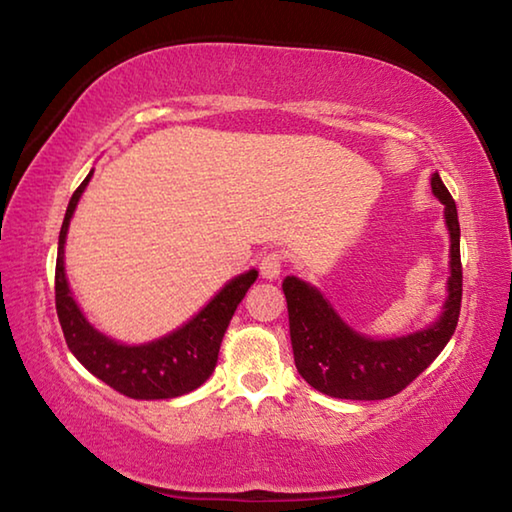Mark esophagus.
I'll return each mask as SVG.
<instances>
[{"instance_id": "obj_1", "label": "esophagus", "mask_w": 512, "mask_h": 512, "mask_svg": "<svg viewBox=\"0 0 512 512\" xmlns=\"http://www.w3.org/2000/svg\"><path fill=\"white\" fill-rule=\"evenodd\" d=\"M282 264H284V257L280 253H266L262 259H259V273L266 280H277L282 273Z\"/></svg>"}]
</instances>
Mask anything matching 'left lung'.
<instances>
[{
    "label": "left lung",
    "mask_w": 512,
    "mask_h": 512,
    "mask_svg": "<svg viewBox=\"0 0 512 512\" xmlns=\"http://www.w3.org/2000/svg\"><path fill=\"white\" fill-rule=\"evenodd\" d=\"M431 192L445 205L449 277L443 309L427 327L393 339H372L345 323L314 284L296 275L284 277L293 359L300 377L316 391L339 400H386L427 370L452 339L463 296L461 228L454 198L438 171L431 173Z\"/></svg>",
    "instance_id": "left-lung-1"
}]
</instances>
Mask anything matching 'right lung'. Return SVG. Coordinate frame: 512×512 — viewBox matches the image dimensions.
I'll return each instance as SVG.
<instances>
[{
    "instance_id": "1",
    "label": "right lung",
    "mask_w": 512,
    "mask_h": 512,
    "mask_svg": "<svg viewBox=\"0 0 512 512\" xmlns=\"http://www.w3.org/2000/svg\"><path fill=\"white\" fill-rule=\"evenodd\" d=\"M92 173L94 171L88 173V178L69 198L58 237L56 311L67 348L94 377L133 400H171V397L192 393L214 372L225 329L250 284L257 280V271L250 268V271L232 277L198 314L160 339L137 345L110 339L85 318L79 302L74 300L72 289H69L65 273L69 221H72Z\"/></svg>"
}]
</instances>
